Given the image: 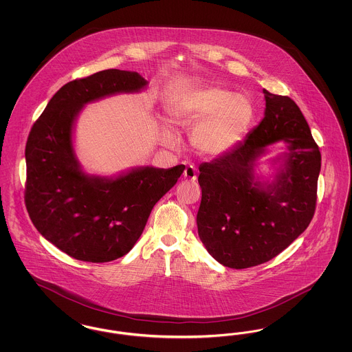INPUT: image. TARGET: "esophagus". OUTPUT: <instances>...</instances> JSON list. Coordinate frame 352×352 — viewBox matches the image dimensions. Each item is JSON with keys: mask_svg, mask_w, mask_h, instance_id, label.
<instances>
[{"mask_svg": "<svg viewBox=\"0 0 352 352\" xmlns=\"http://www.w3.org/2000/svg\"><path fill=\"white\" fill-rule=\"evenodd\" d=\"M184 177L188 181H195L197 179V168H194L192 165L186 166L184 171Z\"/></svg>", "mask_w": 352, "mask_h": 352, "instance_id": "34e87169", "label": "esophagus"}]
</instances>
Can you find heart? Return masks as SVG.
Masks as SVG:
<instances>
[{
    "mask_svg": "<svg viewBox=\"0 0 352 352\" xmlns=\"http://www.w3.org/2000/svg\"><path fill=\"white\" fill-rule=\"evenodd\" d=\"M170 113L179 126L198 125L191 142L198 151L212 155L234 148L248 133L254 118L251 101L218 87L184 92L174 101Z\"/></svg>",
    "mask_w": 352,
    "mask_h": 352,
    "instance_id": "heart-1",
    "label": "heart"
}]
</instances>
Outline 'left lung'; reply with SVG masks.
Here are the masks:
<instances>
[{"label": "left lung", "instance_id": "1", "mask_svg": "<svg viewBox=\"0 0 352 352\" xmlns=\"http://www.w3.org/2000/svg\"><path fill=\"white\" fill-rule=\"evenodd\" d=\"M265 116L234 149L199 166L197 224L208 253L232 269L264 264L307 228L316 212L320 151L298 105L263 89ZM289 144L285 170L265 192L252 186L254 161L269 144Z\"/></svg>", "mask_w": 352, "mask_h": 352}]
</instances>
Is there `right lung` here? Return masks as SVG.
<instances>
[{"label": "right lung", "mask_w": 352, "mask_h": 352, "mask_svg": "<svg viewBox=\"0 0 352 352\" xmlns=\"http://www.w3.org/2000/svg\"><path fill=\"white\" fill-rule=\"evenodd\" d=\"M146 85L137 72L105 69L65 84L32 126L26 142L25 204L35 228L56 248L88 263H108L133 248L154 204L184 165L144 168L118 179L87 177L71 132L85 102Z\"/></svg>", "instance_id": "add662e5"}]
</instances>
